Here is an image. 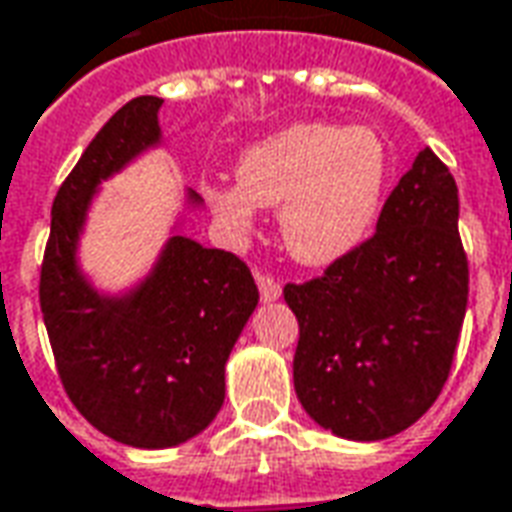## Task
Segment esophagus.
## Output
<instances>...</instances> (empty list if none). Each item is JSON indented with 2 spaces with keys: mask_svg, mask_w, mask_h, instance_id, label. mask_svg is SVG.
Returning a JSON list of instances; mask_svg holds the SVG:
<instances>
[{
  "mask_svg": "<svg viewBox=\"0 0 512 512\" xmlns=\"http://www.w3.org/2000/svg\"><path fill=\"white\" fill-rule=\"evenodd\" d=\"M256 284H259V295H262L264 303L278 301V298H281V284H278L276 278L259 273V276H256Z\"/></svg>",
  "mask_w": 512,
  "mask_h": 512,
  "instance_id": "34e87169",
  "label": "esophagus"
}]
</instances>
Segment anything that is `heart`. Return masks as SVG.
I'll return each mask as SVG.
<instances>
[{
    "label": "heart",
    "mask_w": 512,
    "mask_h": 512,
    "mask_svg": "<svg viewBox=\"0 0 512 512\" xmlns=\"http://www.w3.org/2000/svg\"><path fill=\"white\" fill-rule=\"evenodd\" d=\"M390 181V153L373 128L298 122L250 144L236 183H211V211L248 234L256 206L278 210L284 248L295 262L326 267L368 239Z\"/></svg>",
    "instance_id": "b5f03b06"
}]
</instances>
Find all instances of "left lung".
Returning <instances> with one entry per match:
<instances>
[{"label":"left lung","mask_w":512,"mask_h":512,"mask_svg":"<svg viewBox=\"0 0 512 512\" xmlns=\"http://www.w3.org/2000/svg\"><path fill=\"white\" fill-rule=\"evenodd\" d=\"M457 217V183L426 147L368 242L320 278L284 287L301 326L295 393L337 438H393L440 396L468 303Z\"/></svg>","instance_id":"left-lung-1"}]
</instances>
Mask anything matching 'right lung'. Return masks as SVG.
<instances>
[{
    "mask_svg": "<svg viewBox=\"0 0 512 512\" xmlns=\"http://www.w3.org/2000/svg\"><path fill=\"white\" fill-rule=\"evenodd\" d=\"M158 97L122 105L91 139L52 203L41 315L66 396L102 435L169 449L200 435L225 401V362L259 303L248 264L172 234L153 270L119 295L80 270L77 245L102 181L161 144ZM186 203L203 200L186 189Z\"/></svg>",
    "mask_w": 512,
    "mask_h": 512,
    "instance_id": "add662e5",
    "label": "right lung"
}]
</instances>
